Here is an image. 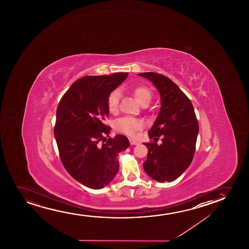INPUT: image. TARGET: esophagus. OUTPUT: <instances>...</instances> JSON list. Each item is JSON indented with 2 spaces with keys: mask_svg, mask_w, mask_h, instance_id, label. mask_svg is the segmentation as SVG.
Returning a JSON list of instances; mask_svg holds the SVG:
<instances>
[{
  "mask_svg": "<svg viewBox=\"0 0 249 249\" xmlns=\"http://www.w3.org/2000/svg\"><path fill=\"white\" fill-rule=\"evenodd\" d=\"M129 142L132 145H136V144H139V142L136 141V140H132V139H130Z\"/></svg>",
  "mask_w": 249,
  "mask_h": 249,
  "instance_id": "obj_1",
  "label": "esophagus"
}]
</instances>
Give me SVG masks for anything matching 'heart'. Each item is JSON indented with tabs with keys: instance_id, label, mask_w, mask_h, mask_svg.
I'll use <instances>...</instances> for the list:
<instances>
[{
	"instance_id": "1",
	"label": "heart",
	"mask_w": 249,
	"mask_h": 249,
	"mask_svg": "<svg viewBox=\"0 0 249 249\" xmlns=\"http://www.w3.org/2000/svg\"><path fill=\"white\" fill-rule=\"evenodd\" d=\"M131 92L136 98L140 105L149 104L152 97L150 89L145 86H136L131 89ZM120 96L121 93L119 90H114L108 96L107 106L110 112L115 113L117 111L119 106ZM115 126L120 132L126 133L129 136H133L135 135L137 131L140 129L141 123L140 121L132 117H123L116 121Z\"/></svg>"
}]
</instances>
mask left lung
Masks as SVG:
<instances>
[{
	"label": "left lung",
	"mask_w": 249,
	"mask_h": 249,
	"mask_svg": "<svg viewBox=\"0 0 249 249\" xmlns=\"http://www.w3.org/2000/svg\"><path fill=\"white\" fill-rule=\"evenodd\" d=\"M153 83L160 96V111L149 131L150 139L161 143H143L148 148L143 167L151 178L172 182L191 165L199 125L191 100L172 80L154 72L138 74Z\"/></svg>",
	"instance_id": "8db88e82"
}]
</instances>
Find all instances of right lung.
I'll list each match as a JSON object with an SVG mask.
<instances>
[{"instance_id":"obj_1","label":"right lung","mask_w":249,"mask_h":249,"mask_svg":"<svg viewBox=\"0 0 249 249\" xmlns=\"http://www.w3.org/2000/svg\"><path fill=\"white\" fill-rule=\"evenodd\" d=\"M128 73L89 75L75 81L62 97L56 112L54 137L62 163L79 183L102 189L119 170L118 154L129 146L127 138L109 136L107 99ZM100 141L106 143L102 146Z\"/></svg>"}]
</instances>
